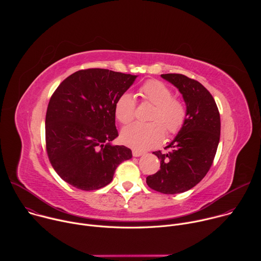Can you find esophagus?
I'll list each match as a JSON object with an SVG mask.
<instances>
[{"mask_svg":"<svg viewBox=\"0 0 261 261\" xmlns=\"http://www.w3.org/2000/svg\"><path fill=\"white\" fill-rule=\"evenodd\" d=\"M132 155H133V157H140V156L144 155V153H143V152H141V151L133 150V151H132Z\"/></svg>","mask_w":261,"mask_h":261,"instance_id":"34e87169","label":"esophagus"}]
</instances>
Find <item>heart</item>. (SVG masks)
Instances as JSON below:
<instances>
[{
  "instance_id": "1",
  "label": "heart",
  "mask_w": 261,
  "mask_h": 261,
  "mask_svg": "<svg viewBox=\"0 0 261 261\" xmlns=\"http://www.w3.org/2000/svg\"><path fill=\"white\" fill-rule=\"evenodd\" d=\"M139 92L143 100L155 105L150 117L153 122L135 123L124 128L121 132V139L124 144L134 150L145 151L163 141L165 130L170 135L177 134L187 120V109L180 100L172 97L169 87L159 81H147L141 86ZM135 108L133 95L125 92L115 103V116L121 124L127 125L135 117Z\"/></svg>"
}]
</instances>
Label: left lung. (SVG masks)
Wrapping results in <instances>:
<instances>
[{"mask_svg": "<svg viewBox=\"0 0 261 261\" xmlns=\"http://www.w3.org/2000/svg\"><path fill=\"white\" fill-rule=\"evenodd\" d=\"M181 94L187 120L174 139L165 147L169 152H154L160 170L146 177L151 189L163 194L190 190L210 170L220 140V114L211 93L197 81L182 74H162Z\"/></svg>", "mask_w": 261, "mask_h": 261, "instance_id": "8db88e82", "label": "left lung"}]
</instances>
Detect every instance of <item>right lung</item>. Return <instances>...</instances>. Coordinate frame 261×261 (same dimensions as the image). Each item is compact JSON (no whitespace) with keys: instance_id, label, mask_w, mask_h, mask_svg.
Returning <instances> with one entry per match:
<instances>
[{"instance_id":"add662e5","label":"right lung","mask_w":261,"mask_h":261,"mask_svg":"<svg viewBox=\"0 0 261 261\" xmlns=\"http://www.w3.org/2000/svg\"><path fill=\"white\" fill-rule=\"evenodd\" d=\"M137 75L107 69L71 74L53 94L45 118L49 161L69 185L84 191L103 188L119 164L132 158L118 137L115 103Z\"/></svg>"}]
</instances>
